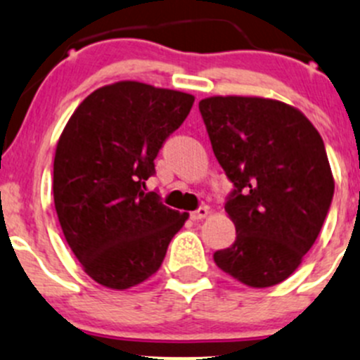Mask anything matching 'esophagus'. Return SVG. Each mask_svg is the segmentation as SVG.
Segmentation results:
<instances>
[{"label": "esophagus", "instance_id": "34e87169", "mask_svg": "<svg viewBox=\"0 0 360 360\" xmlns=\"http://www.w3.org/2000/svg\"><path fill=\"white\" fill-rule=\"evenodd\" d=\"M209 212H210L209 207L203 205V207H200V209L193 210V212L190 214V217H191V219H193V221H200V219H205V217L209 216Z\"/></svg>", "mask_w": 360, "mask_h": 360}]
</instances>
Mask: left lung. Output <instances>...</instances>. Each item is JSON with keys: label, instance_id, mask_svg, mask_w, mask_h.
Returning a JSON list of instances; mask_svg holds the SVG:
<instances>
[{"label": "left lung", "instance_id": "8db88e82", "mask_svg": "<svg viewBox=\"0 0 360 360\" xmlns=\"http://www.w3.org/2000/svg\"><path fill=\"white\" fill-rule=\"evenodd\" d=\"M198 108L233 183L224 210L237 238L214 261L249 288L281 284L317 240L331 207L335 179L324 141L303 112L281 101L216 96Z\"/></svg>", "mask_w": 360, "mask_h": 360}]
</instances>
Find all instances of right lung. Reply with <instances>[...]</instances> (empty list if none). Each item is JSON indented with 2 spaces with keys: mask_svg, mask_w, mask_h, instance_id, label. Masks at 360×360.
Here are the masks:
<instances>
[{
  "mask_svg": "<svg viewBox=\"0 0 360 360\" xmlns=\"http://www.w3.org/2000/svg\"><path fill=\"white\" fill-rule=\"evenodd\" d=\"M193 103L191 94L127 79L94 90L64 127L53 202L68 245L97 284L123 291L148 281L188 219L146 181Z\"/></svg>",
  "mask_w": 360,
  "mask_h": 360,
  "instance_id": "obj_1",
  "label": "right lung"
}]
</instances>
